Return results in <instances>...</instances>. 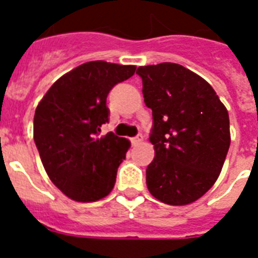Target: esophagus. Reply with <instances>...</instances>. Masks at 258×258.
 <instances>
[{
	"instance_id": "34e87169",
	"label": "esophagus",
	"mask_w": 258,
	"mask_h": 258,
	"mask_svg": "<svg viewBox=\"0 0 258 258\" xmlns=\"http://www.w3.org/2000/svg\"><path fill=\"white\" fill-rule=\"evenodd\" d=\"M141 141H142V135H141V134H139V135H137V137L131 138V143H133L134 146L138 145V143H139V142H141Z\"/></svg>"
}]
</instances>
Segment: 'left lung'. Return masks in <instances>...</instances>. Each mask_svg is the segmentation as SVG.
Masks as SVG:
<instances>
[{
  "label": "left lung",
  "instance_id": "1",
  "mask_svg": "<svg viewBox=\"0 0 258 258\" xmlns=\"http://www.w3.org/2000/svg\"><path fill=\"white\" fill-rule=\"evenodd\" d=\"M137 74L153 109L155 158L146 170L149 191L163 204H191L222 170L230 146L228 111L206 80L179 64L139 67Z\"/></svg>",
  "mask_w": 258,
  "mask_h": 258
}]
</instances>
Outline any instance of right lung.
I'll use <instances>...</instances> for the list:
<instances>
[{
	"label": "right lung",
	"mask_w": 258,
	"mask_h": 258,
	"mask_svg": "<svg viewBox=\"0 0 258 258\" xmlns=\"http://www.w3.org/2000/svg\"><path fill=\"white\" fill-rule=\"evenodd\" d=\"M134 66L97 60L53 83L38 103L33 138L50 180L71 200L95 202L108 196L130 149L124 138L100 127L109 120V91L135 74Z\"/></svg>",
	"instance_id": "obj_1"
}]
</instances>
